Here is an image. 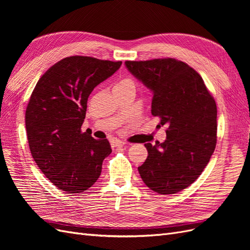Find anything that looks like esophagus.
Here are the masks:
<instances>
[{"instance_id":"34e87169","label":"esophagus","mask_w":250,"mask_h":250,"mask_svg":"<svg viewBox=\"0 0 250 250\" xmlns=\"http://www.w3.org/2000/svg\"><path fill=\"white\" fill-rule=\"evenodd\" d=\"M125 142H122V141H119V140H116L115 142L112 143V145H113V147H123V146H125Z\"/></svg>"}]
</instances>
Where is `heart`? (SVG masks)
<instances>
[{
	"instance_id": "obj_1",
	"label": "heart",
	"mask_w": 250,
	"mask_h": 250,
	"mask_svg": "<svg viewBox=\"0 0 250 250\" xmlns=\"http://www.w3.org/2000/svg\"><path fill=\"white\" fill-rule=\"evenodd\" d=\"M127 85H134L133 81L130 78H124L122 80H120L115 87H123V86H127Z\"/></svg>"
}]
</instances>
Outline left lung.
Listing matches in <instances>:
<instances>
[{
    "label": "left lung",
    "mask_w": 250,
    "mask_h": 250,
    "mask_svg": "<svg viewBox=\"0 0 250 250\" xmlns=\"http://www.w3.org/2000/svg\"><path fill=\"white\" fill-rule=\"evenodd\" d=\"M153 94L151 113L167 126V139L145 144L148 157L138 168L145 185L163 195L192 185L209 162L217 143V105L200 75L174 58L125 62Z\"/></svg>",
    "instance_id": "1"
}]
</instances>
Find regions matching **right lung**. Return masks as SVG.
<instances>
[{"instance_id": "right-lung-1", "label": "right lung", "mask_w": 250, "mask_h": 250, "mask_svg": "<svg viewBox=\"0 0 250 250\" xmlns=\"http://www.w3.org/2000/svg\"><path fill=\"white\" fill-rule=\"evenodd\" d=\"M122 62L70 56L44 73L26 109V131L34 162L51 183L66 194L82 193L99 178L111 153L109 142L81 132L87 99Z\"/></svg>"}]
</instances>
